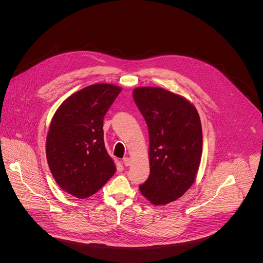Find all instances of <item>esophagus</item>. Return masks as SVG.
Segmentation results:
<instances>
[{
    "label": "esophagus",
    "mask_w": 263,
    "mask_h": 263,
    "mask_svg": "<svg viewBox=\"0 0 263 263\" xmlns=\"http://www.w3.org/2000/svg\"><path fill=\"white\" fill-rule=\"evenodd\" d=\"M122 162H123V164H124V166H129V165H130V160H129V158H127V157H125V158H123V160H122Z\"/></svg>",
    "instance_id": "esophagus-1"
}]
</instances>
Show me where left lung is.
<instances>
[{"mask_svg": "<svg viewBox=\"0 0 263 263\" xmlns=\"http://www.w3.org/2000/svg\"><path fill=\"white\" fill-rule=\"evenodd\" d=\"M133 96L150 138V175L139 187L153 204H167L196 177L202 153L199 115L185 98L163 88H136Z\"/></svg>", "mask_w": 263, "mask_h": 263, "instance_id": "1", "label": "left lung"}]
</instances>
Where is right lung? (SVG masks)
I'll return each instance as SVG.
<instances>
[{
  "label": "right lung",
  "mask_w": 263,
  "mask_h": 263,
  "mask_svg": "<svg viewBox=\"0 0 263 263\" xmlns=\"http://www.w3.org/2000/svg\"><path fill=\"white\" fill-rule=\"evenodd\" d=\"M121 88L88 86L55 111L46 138L50 172L64 191L78 198L96 193L116 171L103 139V119Z\"/></svg>",
  "instance_id": "add662e5"
}]
</instances>
